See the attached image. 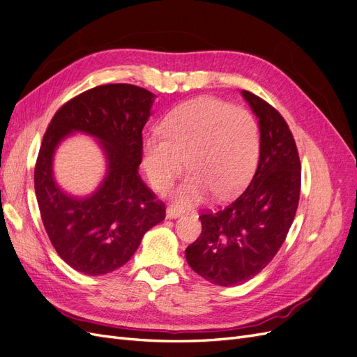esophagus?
<instances>
[{
  "label": "esophagus",
  "instance_id": "1",
  "mask_svg": "<svg viewBox=\"0 0 357 357\" xmlns=\"http://www.w3.org/2000/svg\"><path fill=\"white\" fill-rule=\"evenodd\" d=\"M180 215H181V210H178L177 207H172V205H171V207L167 208V218L168 219H177V218H180Z\"/></svg>",
  "mask_w": 357,
  "mask_h": 357
}]
</instances>
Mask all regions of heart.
<instances>
[{
  "label": "heart",
  "mask_w": 357,
  "mask_h": 357,
  "mask_svg": "<svg viewBox=\"0 0 357 357\" xmlns=\"http://www.w3.org/2000/svg\"><path fill=\"white\" fill-rule=\"evenodd\" d=\"M161 135H149L142 162L152 188L165 193L185 169L192 174L176 192L185 207L214 192L236 195L250 178L259 153V131L253 116L240 107L201 96L180 104L162 122Z\"/></svg>",
  "instance_id": "obj_1"
}]
</instances>
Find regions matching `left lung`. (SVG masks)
<instances>
[{
  "label": "left lung",
  "mask_w": 357,
  "mask_h": 357,
  "mask_svg": "<svg viewBox=\"0 0 357 357\" xmlns=\"http://www.w3.org/2000/svg\"><path fill=\"white\" fill-rule=\"evenodd\" d=\"M241 93L259 119L256 172L234 202L199 215V238L186 248L193 271L225 287L248 282L273 261L295 219L301 192V160L283 116L257 95Z\"/></svg>",
  "instance_id": "8db88e82"
}]
</instances>
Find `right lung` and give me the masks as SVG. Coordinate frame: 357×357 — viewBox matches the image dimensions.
Listing matches in <instances>:
<instances>
[{"mask_svg": "<svg viewBox=\"0 0 357 357\" xmlns=\"http://www.w3.org/2000/svg\"><path fill=\"white\" fill-rule=\"evenodd\" d=\"M153 101L152 92L134 84L96 86L63 104L43 137L34 171L41 220L61 259L84 275L125 265L143 235L165 219L164 202L138 174ZM73 132L98 139L107 159L102 185L84 199L68 196L52 177L54 150Z\"/></svg>", "mask_w": 357, "mask_h": 357, "instance_id": "1", "label": "right lung"}]
</instances>
